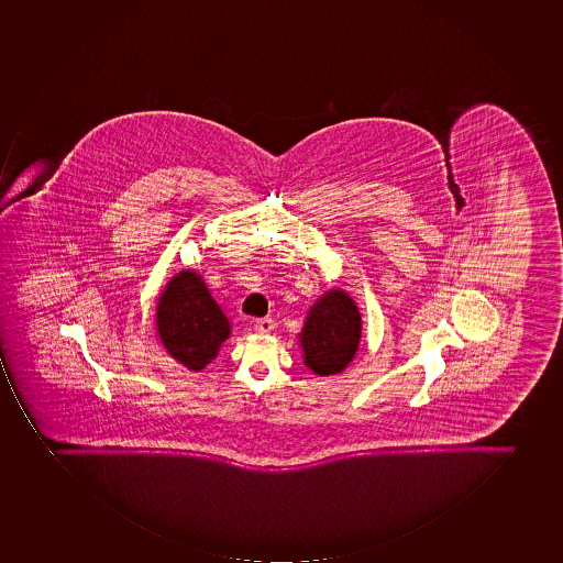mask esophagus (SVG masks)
Segmentation results:
<instances>
[{
    "mask_svg": "<svg viewBox=\"0 0 563 563\" xmlns=\"http://www.w3.org/2000/svg\"><path fill=\"white\" fill-rule=\"evenodd\" d=\"M273 330H275V321H273L271 317H264V319H258V321L255 322V331L256 333H261V335L271 333Z\"/></svg>",
    "mask_w": 563,
    "mask_h": 563,
    "instance_id": "obj_1",
    "label": "esophagus"
}]
</instances>
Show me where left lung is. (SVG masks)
Wrapping results in <instances>:
<instances>
[{
    "label": "left lung",
    "mask_w": 563,
    "mask_h": 563,
    "mask_svg": "<svg viewBox=\"0 0 563 563\" xmlns=\"http://www.w3.org/2000/svg\"><path fill=\"white\" fill-rule=\"evenodd\" d=\"M302 364L317 376L344 373L362 339V316L350 294L328 288L308 310L299 333Z\"/></svg>",
    "instance_id": "1"
}]
</instances>
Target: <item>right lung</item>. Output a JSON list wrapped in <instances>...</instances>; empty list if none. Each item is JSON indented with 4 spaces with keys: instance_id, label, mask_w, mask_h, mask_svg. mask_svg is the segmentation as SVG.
<instances>
[{
    "instance_id": "right-lung-1",
    "label": "right lung",
    "mask_w": 563,
    "mask_h": 563,
    "mask_svg": "<svg viewBox=\"0 0 563 563\" xmlns=\"http://www.w3.org/2000/svg\"><path fill=\"white\" fill-rule=\"evenodd\" d=\"M156 336L170 358L201 373L218 358L232 324L198 271H178L156 302Z\"/></svg>"
}]
</instances>
